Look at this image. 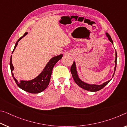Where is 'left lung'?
Listing matches in <instances>:
<instances>
[{
	"label": "left lung",
	"instance_id": "8db88e82",
	"mask_svg": "<svg viewBox=\"0 0 127 127\" xmlns=\"http://www.w3.org/2000/svg\"><path fill=\"white\" fill-rule=\"evenodd\" d=\"M106 35L107 36V37L108 38V39L109 41L111 42V43L113 44V41L111 38L110 35L108 34L107 33H106ZM116 61H117V53H115V66L114 67V72L113 74V76H112V78H113L115 72L116 71ZM71 72L72 73V76L73 78L74 81H75L76 84L80 86V88H82V89H85L86 90H88V91L90 92H97L98 90H99L100 89H102V88H103L104 86L106 85H107L108 84L111 80H108V81H106L105 82H103L102 84H100V85H96V84H88L86 83V82H84L82 81V80H81V78L79 77V76L78 74V72L77 70V68H76V64L75 62H73V63L72 64V65L71 66Z\"/></svg>",
	"mask_w": 127,
	"mask_h": 127
}]
</instances>
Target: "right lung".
I'll use <instances>...</instances> for the list:
<instances>
[{
    "label": "right lung",
    "mask_w": 127,
    "mask_h": 127,
    "mask_svg": "<svg viewBox=\"0 0 127 127\" xmlns=\"http://www.w3.org/2000/svg\"><path fill=\"white\" fill-rule=\"evenodd\" d=\"M28 32L24 34L23 37H20L18 41L16 42L15 44V47L12 51V53L15 51L16 47H17L18 45V42L24 37H25L26 35H27ZM63 57V54H60V55H57L52 58L51 59L49 60L46 64L45 68H43V71L40 73L37 77H35L33 79L31 80H28V81H25V80H21V81H19L15 77L14 74L13 73V71L14 69V67L13 66L12 63V55L11 56V59H10V68H11V71L12 73V75L15 80L16 83L17 85L19 86L20 88L23 89L24 91L30 93L32 94H36L39 93L43 92L44 90H45L47 88L49 85L50 78H51L52 71H53V68L55 64L59 61V60L62 59Z\"/></svg>",
    "instance_id": "1"
}]
</instances>
